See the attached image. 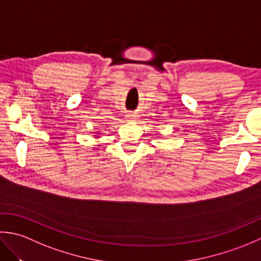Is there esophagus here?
<instances>
[{
	"mask_svg": "<svg viewBox=\"0 0 261 261\" xmlns=\"http://www.w3.org/2000/svg\"><path fill=\"white\" fill-rule=\"evenodd\" d=\"M125 118H126L127 120H132V119H135V118H136V114H132V113H127V114L125 115Z\"/></svg>",
	"mask_w": 261,
	"mask_h": 261,
	"instance_id": "esophagus-1",
	"label": "esophagus"
}]
</instances>
